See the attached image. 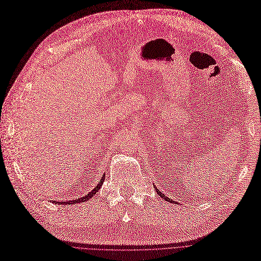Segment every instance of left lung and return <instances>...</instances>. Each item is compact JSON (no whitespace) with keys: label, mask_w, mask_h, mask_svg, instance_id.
Here are the masks:
<instances>
[{"label":"left lung","mask_w":261,"mask_h":261,"mask_svg":"<svg viewBox=\"0 0 261 261\" xmlns=\"http://www.w3.org/2000/svg\"><path fill=\"white\" fill-rule=\"evenodd\" d=\"M155 188V191L159 193V195L160 196H162V197H164V200H166V201H168V202H172V203H174L175 201H169V197H167V196H165L163 193H162L160 190H159V189H156V187H154Z\"/></svg>","instance_id":"obj_1"}]
</instances>
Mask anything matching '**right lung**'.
I'll return each mask as SVG.
<instances>
[{
    "mask_svg": "<svg viewBox=\"0 0 261 261\" xmlns=\"http://www.w3.org/2000/svg\"><path fill=\"white\" fill-rule=\"evenodd\" d=\"M105 178H106V174H103L102 175V177H101V179L99 180V184H98L93 190L91 191V192H88L86 195H84L83 197H80V199H76V200H71V201H68V202H57V201H53V203H55V204H66V205H76L77 203H83V202H86V201H88L89 199H92V197L96 194V192L99 190V189L102 187V184H103V181H105Z\"/></svg>",
    "mask_w": 261,
    "mask_h": 261,
    "instance_id": "add662e5",
    "label": "right lung"
}]
</instances>
